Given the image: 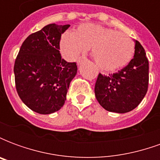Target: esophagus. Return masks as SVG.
Masks as SVG:
<instances>
[{
    "mask_svg": "<svg viewBox=\"0 0 160 160\" xmlns=\"http://www.w3.org/2000/svg\"><path fill=\"white\" fill-rule=\"evenodd\" d=\"M86 60H87L86 57H80V59L77 61V64H78V65H80V64H81V62H83L84 61H86Z\"/></svg>",
    "mask_w": 160,
    "mask_h": 160,
    "instance_id": "1",
    "label": "esophagus"
}]
</instances>
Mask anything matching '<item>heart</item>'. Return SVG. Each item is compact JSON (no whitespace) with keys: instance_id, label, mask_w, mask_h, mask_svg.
<instances>
[{"instance_id":"b5f03b06","label":"heart","mask_w":160,"mask_h":160,"mask_svg":"<svg viewBox=\"0 0 160 160\" xmlns=\"http://www.w3.org/2000/svg\"><path fill=\"white\" fill-rule=\"evenodd\" d=\"M89 47L98 67L104 71L126 66L134 53V42L128 35L92 23L80 25L72 33L64 34L60 42L61 51L68 61L76 60Z\"/></svg>"}]
</instances>
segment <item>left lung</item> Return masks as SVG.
Listing matches in <instances>:
<instances>
[{
  "label": "left lung",
  "instance_id": "left-lung-1",
  "mask_svg": "<svg viewBox=\"0 0 160 160\" xmlns=\"http://www.w3.org/2000/svg\"><path fill=\"white\" fill-rule=\"evenodd\" d=\"M149 63L144 48L135 40L134 58L118 73H99L95 84V96L106 111L126 113L136 108L148 92Z\"/></svg>",
  "mask_w": 160,
  "mask_h": 160
}]
</instances>
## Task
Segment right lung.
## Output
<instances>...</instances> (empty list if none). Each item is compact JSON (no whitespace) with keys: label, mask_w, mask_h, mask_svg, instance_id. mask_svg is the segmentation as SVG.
I'll return each mask as SVG.
<instances>
[{"label":"right lung","mask_w":160,"mask_h":160,"mask_svg":"<svg viewBox=\"0 0 160 160\" xmlns=\"http://www.w3.org/2000/svg\"><path fill=\"white\" fill-rule=\"evenodd\" d=\"M69 26L49 24L31 34L16 57V90L23 103L37 113L59 111L77 73L76 63L66 62L59 51L62 34Z\"/></svg>","instance_id":"right-lung-1"}]
</instances>
